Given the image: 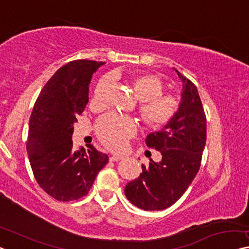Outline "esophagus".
<instances>
[{"label":"esophagus","instance_id":"1","mask_svg":"<svg viewBox=\"0 0 249 249\" xmlns=\"http://www.w3.org/2000/svg\"><path fill=\"white\" fill-rule=\"evenodd\" d=\"M124 157H120V155H113V157L109 158V161L110 162H117V161H121L123 160Z\"/></svg>","mask_w":249,"mask_h":249}]
</instances>
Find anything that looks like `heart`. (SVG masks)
<instances>
[{
  "label": "heart",
  "instance_id": "b5f03b06",
  "mask_svg": "<svg viewBox=\"0 0 249 249\" xmlns=\"http://www.w3.org/2000/svg\"><path fill=\"white\" fill-rule=\"evenodd\" d=\"M127 86L139 101L137 114L147 127L160 129L171 123L179 113L181 102L171 92H163L164 83L153 73H136L126 80ZM108 77L98 80L92 92V102L103 106L106 101ZM96 135L107 148L113 151L123 150L128 139L135 134L136 123L131 117L116 113L101 116L95 124Z\"/></svg>",
  "mask_w": 249,
  "mask_h": 249
}]
</instances>
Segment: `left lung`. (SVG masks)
Wrapping results in <instances>:
<instances>
[{"label":"left lung","mask_w":249,"mask_h":249,"mask_svg":"<svg viewBox=\"0 0 249 249\" xmlns=\"http://www.w3.org/2000/svg\"><path fill=\"white\" fill-rule=\"evenodd\" d=\"M183 83L179 113L160 132L146 136L148 147L160 151L161 162L142 164V173L125 187V196L143 210H163L181 198L194 181L206 145L207 120L198 89L176 70Z\"/></svg>","instance_id":"left-lung-1"}]
</instances>
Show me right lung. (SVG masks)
Returning <instances> with one entry per match:
<instances>
[{
    "label": "right lung",
    "instance_id": "obj_1",
    "mask_svg": "<svg viewBox=\"0 0 249 249\" xmlns=\"http://www.w3.org/2000/svg\"><path fill=\"white\" fill-rule=\"evenodd\" d=\"M103 61H70L44 85L30 116L27 151L33 176L59 201L83 198L90 190L108 157L88 144L72 151L77 116L88 103V85Z\"/></svg>",
    "mask_w": 249,
    "mask_h": 249
}]
</instances>
